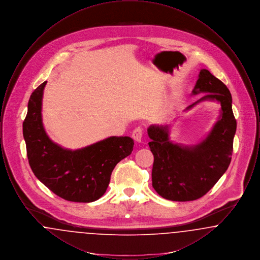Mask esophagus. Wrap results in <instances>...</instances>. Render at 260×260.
Segmentation results:
<instances>
[{
	"mask_svg": "<svg viewBox=\"0 0 260 260\" xmlns=\"http://www.w3.org/2000/svg\"><path fill=\"white\" fill-rule=\"evenodd\" d=\"M142 137H143V131L140 126H138L133 133V138L136 140L137 143H141L142 142Z\"/></svg>",
	"mask_w": 260,
	"mask_h": 260,
	"instance_id": "1",
	"label": "esophagus"
}]
</instances>
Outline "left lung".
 Segmentation results:
<instances>
[{
  "mask_svg": "<svg viewBox=\"0 0 260 260\" xmlns=\"http://www.w3.org/2000/svg\"><path fill=\"white\" fill-rule=\"evenodd\" d=\"M207 93L185 111L203 101L220 104V114L207 136L194 145L171 140V124H151L147 134L154 155L152 185L167 200L187 202L207 194L227 171L233 152L237 122L227 87L207 69H201L192 95Z\"/></svg>",
  "mask_w": 260,
  "mask_h": 260,
  "instance_id": "obj_1",
  "label": "left lung"
}]
</instances>
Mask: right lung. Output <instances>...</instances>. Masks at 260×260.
<instances>
[{"mask_svg": "<svg viewBox=\"0 0 260 260\" xmlns=\"http://www.w3.org/2000/svg\"><path fill=\"white\" fill-rule=\"evenodd\" d=\"M32 92L23 122L29 165L38 179L60 198L90 203L104 195L116 165L132 154L134 140L110 136L83 148H63L47 135L42 118L44 88Z\"/></svg>", "mask_w": 260, "mask_h": 260, "instance_id": "right-lung-1", "label": "right lung"}]
</instances>
